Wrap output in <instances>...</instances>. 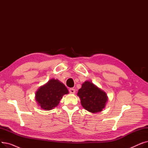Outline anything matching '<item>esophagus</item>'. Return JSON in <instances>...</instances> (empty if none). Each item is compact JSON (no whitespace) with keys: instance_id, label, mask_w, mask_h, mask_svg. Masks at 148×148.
Listing matches in <instances>:
<instances>
[{"instance_id":"esophagus-1","label":"esophagus","mask_w":148,"mask_h":148,"mask_svg":"<svg viewBox=\"0 0 148 148\" xmlns=\"http://www.w3.org/2000/svg\"><path fill=\"white\" fill-rule=\"evenodd\" d=\"M69 93H71V94H75V89H73V88H71V89H69Z\"/></svg>"}]
</instances>
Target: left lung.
Returning <instances> with one entry per match:
<instances>
[{
    "label": "left lung",
    "instance_id": "left-lung-1",
    "mask_svg": "<svg viewBox=\"0 0 148 148\" xmlns=\"http://www.w3.org/2000/svg\"><path fill=\"white\" fill-rule=\"evenodd\" d=\"M83 107L91 113H98L104 108L107 101L106 93L92 83L86 81L77 94Z\"/></svg>",
    "mask_w": 148,
    "mask_h": 148
}]
</instances>
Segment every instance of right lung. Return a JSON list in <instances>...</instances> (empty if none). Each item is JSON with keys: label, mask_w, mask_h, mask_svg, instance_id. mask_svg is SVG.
Returning a JSON list of instances; mask_svg holds the SVG:
<instances>
[{"label": "right lung", "mask_w": 148, "mask_h": 148, "mask_svg": "<svg viewBox=\"0 0 148 148\" xmlns=\"http://www.w3.org/2000/svg\"><path fill=\"white\" fill-rule=\"evenodd\" d=\"M67 94L68 90L65 85L53 79L37 90L35 99L42 109L50 110L56 107L63 95Z\"/></svg>", "instance_id": "1"}]
</instances>
